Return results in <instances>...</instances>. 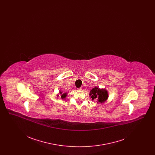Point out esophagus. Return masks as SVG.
Instances as JSON below:
<instances>
[{"mask_svg":"<svg viewBox=\"0 0 155 155\" xmlns=\"http://www.w3.org/2000/svg\"><path fill=\"white\" fill-rule=\"evenodd\" d=\"M78 91H81V90H82V88H78L77 89Z\"/></svg>","mask_w":155,"mask_h":155,"instance_id":"34e87169","label":"esophagus"}]
</instances>
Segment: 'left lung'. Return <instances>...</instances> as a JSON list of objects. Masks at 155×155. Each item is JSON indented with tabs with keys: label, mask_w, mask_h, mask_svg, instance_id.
<instances>
[{
	"label": "left lung",
	"mask_w": 155,
	"mask_h": 155,
	"mask_svg": "<svg viewBox=\"0 0 155 155\" xmlns=\"http://www.w3.org/2000/svg\"><path fill=\"white\" fill-rule=\"evenodd\" d=\"M90 96L92 100L97 99V103H103L108 98V92L105 89H100L95 87L90 91Z\"/></svg>",
	"instance_id": "1"
}]
</instances>
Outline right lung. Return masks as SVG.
<instances>
[{
  "label": "right lung",
  "mask_w": 155,
  "mask_h": 155,
  "mask_svg": "<svg viewBox=\"0 0 155 155\" xmlns=\"http://www.w3.org/2000/svg\"><path fill=\"white\" fill-rule=\"evenodd\" d=\"M59 94L61 95V99H64V98H66V97L67 96L66 93H63V92L60 91V92H59ZM58 96H59V95H58Z\"/></svg>",
  "instance_id": "1"
}]
</instances>
